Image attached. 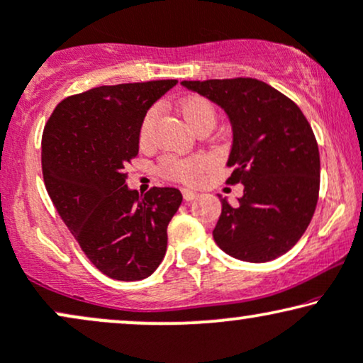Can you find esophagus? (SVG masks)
I'll list each match as a JSON object with an SVG mask.
<instances>
[{"mask_svg": "<svg viewBox=\"0 0 363 363\" xmlns=\"http://www.w3.org/2000/svg\"><path fill=\"white\" fill-rule=\"evenodd\" d=\"M182 196H184L186 201H192V199H196V197L199 194H197V192L192 191V189H184V191H182Z\"/></svg>", "mask_w": 363, "mask_h": 363, "instance_id": "obj_1", "label": "esophagus"}]
</instances>
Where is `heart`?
Wrapping results in <instances>:
<instances>
[{
    "label": "heart",
    "instance_id": "heart-1",
    "mask_svg": "<svg viewBox=\"0 0 363 363\" xmlns=\"http://www.w3.org/2000/svg\"><path fill=\"white\" fill-rule=\"evenodd\" d=\"M181 113L184 121L194 128L209 125L213 127L216 123V107L213 102H209L204 97H187L181 102ZM154 121V110L147 112L140 125V142L149 140L150 125ZM206 169H208V159L204 155H189V157H176V155H166L159 162V174L166 179L181 182H191L201 177Z\"/></svg>",
    "mask_w": 363,
    "mask_h": 363
}]
</instances>
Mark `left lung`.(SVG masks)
I'll list each match as a JSON object with an SVG mask.
<instances>
[{
  "mask_svg": "<svg viewBox=\"0 0 363 363\" xmlns=\"http://www.w3.org/2000/svg\"><path fill=\"white\" fill-rule=\"evenodd\" d=\"M182 85L218 104L233 127L229 184L241 182L236 206L221 199L213 236L224 253L266 263L290 251L313 218L320 191V152L300 107L256 79Z\"/></svg>",
  "mask_w": 363,
  "mask_h": 363,
  "instance_id": "obj_1",
  "label": "left lung"
}]
</instances>
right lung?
<instances>
[{"label":"right lung","instance_id":"obj_1","mask_svg":"<svg viewBox=\"0 0 363 363\" xmlns=\"http://www.w3.org/2000/svg\"><path fill=\"white\" fill-rule=\"evenodd\" d=\"M177 80L104 85L62 100L41 137V169L60 218L108 278L150 277L167 250V224L182 203L176 187L140 196L125 184L140 125Z\"/></svg>","mask_w":363,"mask_h":363}]
</instances>
